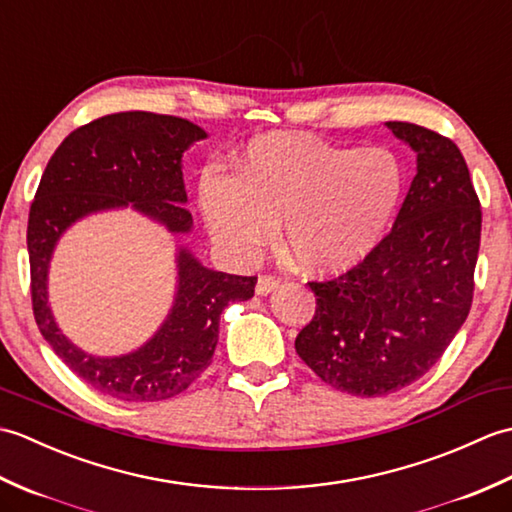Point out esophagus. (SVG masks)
<instances>
[{"label": "esophagus", "instance_id": "1", "mask_svg": "<svg viewBox=\"0 0 512 512\" xmlns=\"http://www.w3.org/2000/svg\"><path fill=\"white\" fill-rule=\"evenodd\" d=\"M281 281L275 277V275H262L257 279V286H255V292L257 295H270V292H275L279 288Z\"/></svg>", "mask_w": 512, "mask_h": 512}]
</instances>
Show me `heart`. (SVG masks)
I'll list each match as a JSON object with an SVG mask.
<instances>
[{"label": "heart", "instance_id": "1", "mask_svg": "<svg viewBox=\"0 0 512 512\" xmlns=\"http://www.w3.org/2000/svg\"><path fill=\"white\" fill-rule=\"evenodd\" d=\"M405 173L383 147H339L299 134H264L235 158L233 176L206 173L200 204L213 237L237 255L281 244L310 275H341L378 246L400 206Z\"/></svg>", "mask_w": 512, "mask_h": 512}]
</instances>
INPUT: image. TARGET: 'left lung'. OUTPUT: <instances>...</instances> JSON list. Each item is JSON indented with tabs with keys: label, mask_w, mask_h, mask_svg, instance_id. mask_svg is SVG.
<instances>
[{
	"label": "left lung",
	"mask_w": 512,
	"mask_h": 512,
	"mask_svg": "<svg viewBox=\"0 0 512 512\" xmlns=\"http://www.w3.org/2000/svg\"><path fill=\"white\" fill-rule=\"evenodd\" d=\"M418 154L394 228L361 264L308 281L317 310L297 354L323 383L376 398L416 383L469 317L482 235L480 198L462 151L427 127L389 121Z\"/></svg>",
	"instance_id": "8db88e82"
}]
</instances>
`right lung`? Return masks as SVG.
Masks as SVG:
<instances>
[{"mask_svg":"<svg viewBox=\"0 0 512 512\" xmlns=\"http://www.w3.org/2000/svg\"><path fill=\"white\" fill-rule=\"evenodd\" d=\"M204 129L154 112L110 114L63 140L43 171L28 215L32 312L43 339L83 383L127 402L167 400L189 389L213 361L220 314L231 301L255 295L257 277L204 268L187 248L178 253V292L167 321L125 356H92L70 343L48 306V264L59 237L76 220L118 206L189 233L182 154Z\"/></svg>","mask_w":512,"mask_h":512,"instance_id":"right-lung-1","label":"right lung"}]
</instances>
